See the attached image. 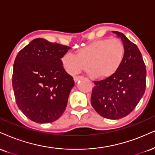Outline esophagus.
Listing matches in <instances>:
<instances>
[{"mask_svg":"<svg viewBox=\"0 0 155 155\" xmlns=\"http://www.w3.org/2000/svg\"><path fill=\"white\" fill-rule=\"evenodd\" d=\"M82 79V76H74V81H75V82H77V81H79V79Z\"/></svg>","mask_w":155,"mask_h":155,"instance_id":"obj_1","label":"esophagus"}]
</instances>
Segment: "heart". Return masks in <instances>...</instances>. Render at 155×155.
Instances as JSON below:
<instances>
[{
    "label": "heart",
    "instance_id": "obj_1",
    "mask_svg": "<svg viewBox=\"0 0 155 155\" xmlns=\"http://www.w3.org/2000/svg\"><path fill=\"white\" fill-rule=\"evenodd\" d=\"M125 46L119 38L100 39L76 50L67 53L61 58L64 68L75 75L87 67L88 74L94 79H106L113 76L124 61Z\"/></svg>",
    "mask_w": 155,
    "mask_h": 155
}]
</instances>
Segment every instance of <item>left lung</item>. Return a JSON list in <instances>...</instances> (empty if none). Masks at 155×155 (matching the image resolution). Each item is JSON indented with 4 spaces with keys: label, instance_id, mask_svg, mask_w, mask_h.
I'll use <instances>...</instances> for the list:
<instances>
[{
    "label": "left lung",
    "instance_id": "left-lung-1",
    "mask_svg": "<svg viewBox=\"0 0 155 155\" xmlns=\"http://www.w3.org/2000/svg\"><path fill=\"white\" fill-rule=\"evenodd\" d=\"M124 42L125 55L118 70L107 79L94 81L91 104L108 119H120L133 111L146 88V66L140 50L123 33L112 31Z\"/></svg>",
    "mask_w": 155,
    "mask_h": 155
}]
</instances>
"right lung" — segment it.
<instances>
[{"mask_svg": "<svg viewBox=\"0 0 155 155\" xmlns=\"http://www.w3.org/2000/svg\"><path fill=\"white\" fill-rule=\"evenodd\" d=\"M70 49L37 38L16 55L12 76L15 99L20 110L32 121L53 122L66 110L74 81L61 58Z\"/></svg>", "mask_w": 155, "mask_h": 155, "instance_id": "1", "label": "right lung"}]
</instances>
